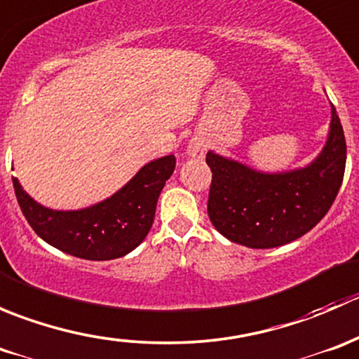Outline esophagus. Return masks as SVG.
Listing matches in <instances>:
<instances>
[{"instance_id": "1", "label": "esophagus", "mask_w": 359, "mask_h": 359, "mask_svg": "<svg viewBox=\"0 0 359 359\" xmlns=\"http://www.w3.org/2000/svg\"><path fill=\"white\" fill-rule=\"evenodd\" d=\"M189 154H193V156H203L205 154V146L200 142H191Z\"/></svg>"}]
</instances>
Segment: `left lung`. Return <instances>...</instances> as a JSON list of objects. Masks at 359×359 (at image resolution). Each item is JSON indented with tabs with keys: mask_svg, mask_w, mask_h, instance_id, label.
Wrapping results in <instances>:
<instances>
[{
	"mask_svg": "<svg viewBox=\"0 0 359 359\" xmlns=\"http://www.w3.org/2000/svg\"><path fill=\"white\" fill-rule=\"evenodd\" d=\"M346 153V137L334 106L327 146L302 170L269 175L208 153L210 220L227 240L245 247L290 243L309 233L334 205L344 180Z\"/></svg>",
	"mask_w": 359,
	"mask_h": 359,
	"instance_id": "obj_1",
	"label": "left lung"
}]
</instances>
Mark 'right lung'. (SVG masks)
<instances>
[{
    "label": "right lung",
    "instance_id": "add662e5",
    "mask_svg": "<svg viewBox=\"0 0 359 359\" xmlns=\"http://www.w3.org/2000/svg\"><path fill=\"white\" fill-rule=\"evenodd\" d=\"M173 168V154L151 161L109 200L76 212L45 208L25 194L17 177L12 180L20 210L41 240L79 259L111 260L132 252L147 236Z\"/></svg>",
    "mask_w": 359,
    "mask_h": 359
}]
</instances>
